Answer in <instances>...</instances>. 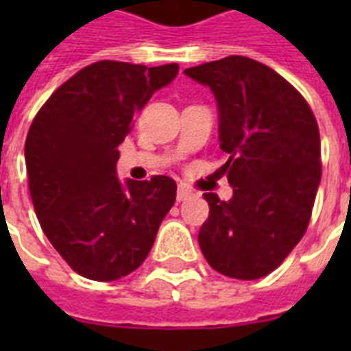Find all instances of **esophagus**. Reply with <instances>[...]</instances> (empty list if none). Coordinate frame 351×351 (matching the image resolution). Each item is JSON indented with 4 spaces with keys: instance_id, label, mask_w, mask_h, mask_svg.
<instances>
[{
    "instance_id": "esophagus-1",
    "label": "esophagus",
    "mask_w": 351,
    "mask_h": 351,
    "mask_svg": "<svg viewBox=\"0 0 351 351\" xmlns=\"http://www.w3.org/2000/svg\"><path fill=\"white\" fill-rule=\"evenodd\" d=\"M191 195L193 193L189 191L186 186H178V189H176V200H178V202H184V200H187Z\"/></svg>"
}]
</instances>
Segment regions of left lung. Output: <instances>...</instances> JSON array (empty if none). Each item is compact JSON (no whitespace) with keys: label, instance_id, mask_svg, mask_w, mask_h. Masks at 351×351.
I'll return each mask as SVG.
<instances>
[{"label":"left lung","instance_id":"obj_1","mask_svg":"<svg viewBox=\"0 0 351 351\" xmlns=\"http://www.w3.org/2000/svg\"><path fill=\"white\" fill-rule=\"evenodd\" d=\"M219 107L220 169L230 200L206 193L198 244L209 266L240 280L277 269L310 224L321 184V136L308 101L273 69L228 56L184 71Z\"/></svg>","mask_w":351,"mask_h":351}]
</instances>
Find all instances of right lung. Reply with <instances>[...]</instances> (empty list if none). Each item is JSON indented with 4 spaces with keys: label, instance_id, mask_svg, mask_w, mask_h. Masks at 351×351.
<instances>
[{
    "label": "right lung",
    "instance_id": "add662e5",
    "mask_svg": "<svg viewBox=\"0 0 351 351\" xmlns=\"http://www.w3.org/2000/svg\"><path fill=\"white\" fill-rule=\"evenodd\" d=\"M178 65L96 62L58 87L36 114L25 164L36 217L54 250L90 280L140 267L176 200L169 176L120 182L118 145L132 118Z\"/></svg>",
    "mask_w": 351,
    "mask_h": 351
}]
</instances>
